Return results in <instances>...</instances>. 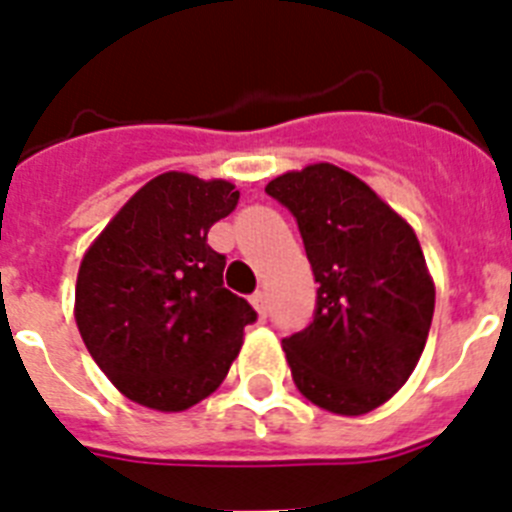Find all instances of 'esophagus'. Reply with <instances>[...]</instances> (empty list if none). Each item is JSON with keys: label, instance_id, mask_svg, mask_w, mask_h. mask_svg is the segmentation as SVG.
Here are the masks:
<instances>
[{"label": "esophagus", "instance_id": "34e87169", "mask_svg": "<svg viewBox=\"0 0 512 512\" xmlns=\"http://www.w3.org/2000/svg\"><path fill=\"white\" fill-rule=\"evenodd\" d=\"M251 305L256 307V312H259V318L264 320L266 312H269V305H266V295H264V292H261V289H259V292H253V295H251Z\"/></svg>", "mask_w": 512, "mask_h": 512}]
</instances>
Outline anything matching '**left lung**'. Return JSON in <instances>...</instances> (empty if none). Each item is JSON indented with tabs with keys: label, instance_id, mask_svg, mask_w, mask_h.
Masks as SVG:
<instances>
[{
	"label": "left lung",
	"instance_id": "left-lung-1",
	"mask_svg": "<svg viewBox=\"0 0 512 512\" xmlns=\"http://www.w3.org/2000/svg\"><path fill=\"white\" fill-rule=\"evenodd\" d=\"M297 220L318 300L284 338L297 390L318 408L364 415L408 382L431 330L436 289L410 228L354 174L312 164L266 184Z\"/></svg>",
	"mask_w": 512,
	"mask_h": 512
}]
</instances>
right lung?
<instances>
[{"label":"right lung","instance_id":"obj_1","mask_svg":"<svg viewBox=\"0 0 512 512\" xmlns=\"http://www.w3.org/2000/svg\"><path fill=\"white\" fill-rule=\"evenodd\" d=\"M241 194L169 171L125 202L79 266L76 325L125 397L179 413L220 387L256 310L223 284L207 233Z\"/></svg>","mask_w":512,"mask_h":512}]
</instances>
